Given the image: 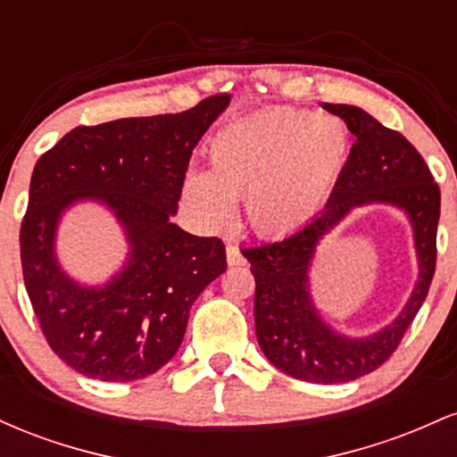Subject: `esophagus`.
<instances>
[{"instance_id": "34e87169", "label": "esophagus", "mask_w": 457, "mask_h": 457, "mask_svg": "<svg viewBox=\"0 0 457 457\" xmlns=\"http://www.w3.org/2000/svg\"><path fill=\"white\" fill-rule=\"evenodd\" d=\"M228 264L229 266H243L245 264V258H243V253L238 251V246L228 245Z\"/></svg>"}]
</instances>
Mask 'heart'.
Here are the masks:
<instances>
[{"mask_svg":"<svg viewBox=\"0 0 457 457\" xmlns=\"http://www.w3.org/2000/svg\"><path fill=\"white\" fill-rule=\"evenodd\" d=\"M211 170L188 167L182 199L197 223L223 229L245 197L251 228L290 234L322 211L350 159L348 130L339 120L307 109L279 107L219 130Z\"/></svg>","mask_w":457,"mask_h":457,"instance_id":"heart-1","label":"heart"}]
</instances>
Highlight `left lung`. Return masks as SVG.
<instances>
[{
    "instance_id": "8db88e82",
    "label": "left lung",
    "mask_w": 457,
    "mask_h": 457,
    "mask_svg": "<svg viewBox=\"0 0 457 457\" xmlns=\"http://www.w3.org/2000/svg\"><path fill=\"white\" fill-rule=\"evenodd\" d=\"M322 107L339 115L356 137L342 180L318 217L286 238L246 246L243 255L255 277V335L266 359L292 378L337 385L378 370L426 301L436 266L440 191L423 156L403 135L354 104ZM374 203L395 207L411 223L420 272L407 305L389 325L367 336H348L319 313L311 295V266L319 240L356 207Z\"/></svg>"
}]
</instances>
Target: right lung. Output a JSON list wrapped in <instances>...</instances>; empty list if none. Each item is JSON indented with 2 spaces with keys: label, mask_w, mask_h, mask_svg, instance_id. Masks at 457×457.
<instances>
[{
  "label": "right lung",
  "mask_w": 457,
  "mask_h": 457,
  "mask_svg": "<svg viewBox=\"0 0 457 457\" xmlns=\"http://www.w3.org/2000/svg\"><path fill=\"white\" fill-rule=\"evenodd\" d=\"M228 94L182 113L122 118L64 135L36 162L21 225L25 290L54 353L87 378L130 382L170 363L188 312L225 272L219 238L171 223L191 152ZM79 203H98L128 240L109 280L79 282L61 266L56 232Z\"/></svg>",
  "instance_id": "obj_1"
}]
</instances>
